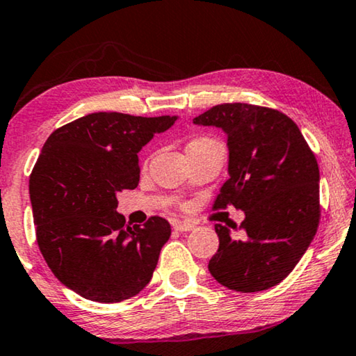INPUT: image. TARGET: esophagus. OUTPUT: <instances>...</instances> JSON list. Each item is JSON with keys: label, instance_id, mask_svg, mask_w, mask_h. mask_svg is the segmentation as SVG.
<instances>
[{"label": "esophagus", "instance_id": "34e87169", "mask_svg": "<svg viewBox=\"0 0 356 356\" xmlns=\"http://www.w3.org/2000/svg\"><path fill=\"white\" fill-rule=\"evenodd\" d=\"M196 228V223L189 222V220H183V222H177L175 223V230L177 232H191Z\"/></svg>", "mask_w": 356, "mask_h": 356}]
</instances>
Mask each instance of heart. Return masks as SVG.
Segmentation results:
<instances>
[{"label":"heart","mask_w":356,"mask_h":356,"mask_svg":"<svg viewBox=\"0 0 356 356\" xmlns=\"http://www.w3.org/2000/svg\"><path fill=\"white\" fill-rule=\"evenodd\" d=\"M201 143H213V140H211V139H206V138H202V139H196V140H193V143L189 144V145H193V144H201Z\"/></svg>","instance_id":"obj_1"}]
</instances>
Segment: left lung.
Wrapping results in <instances>:
<instances>
[{
  "mask_svg": "<svg viewBox=\"0 0 356 356\" xmlns=\"http://www.w3.org/2000/svg\"><path fill=\"white\" fill-rule=\"evenodd\" d=\"M194 124L227 134L228 175L213 209L245 212L241 236L216 223L218 250L209 270L227 289L254 293L280 284L319 225V167L293 120L279 110L222 104ZM236 230V225L232 227Z\"/></svg>",
  "mask_w": 356,
  "mask_h": 356,
  "instance_id": "8db88e82",
  "label": "left lung"
}]
</instances>
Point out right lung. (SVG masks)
<instances>
[{
    "label": "right lung",
    "instance_id": "1",
    "mask_svg": "<svg viewBox=\"0 0 356 356\" xmlns=\"http://www.w3.org/2000/svg\"><path fill=\"white\" fill-rule=\"evenodd\" d=\"M178 116L99 111L53 131L29 179L37 243L63 285L82 298L118 303L152 279L170 223L129 227L116 194L139 183V150Z\"/></svg>",
    "mask_w": 356,
    "mask_h": 356
}]
</instances>
